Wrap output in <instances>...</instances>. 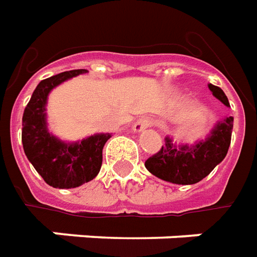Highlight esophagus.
<instances>
[{"instance_id": "1", "label": "esophagus", "mask_w": 257, "mask_h": 257, "mask_svg": "<svg viewBox=\"0 0 257 257\" xmlns=\"http://www.w3.org/2000/svg\"><path fill=\"white\" fill-rule=\"evenodd\" d=\"M149 125H151V120L147 119V117H141V119H138L134 124H133V132L134 133H141L145 128H148Z\"/></svg>"}]
</instances>
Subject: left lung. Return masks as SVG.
I'll return each mask as SVG.
<instances>
[{"label":"left lung","instance_id":"obj_1","mask_svg":"<svg viewBox=\"0 0 257 257\" xmlns=\"http://www.w3.org/2000/svg\"><path fill=\"white\" fill-rule=\"evenodd\" d=\"M209 90L220 102L230 106L224 91L217 85L209 84ZM234 117H225L214 125L205 140L192 145H177L172 138H165V145L158 154L145 162V167L161 180L173 184L190 185L199 183L225 158L231 143Z\"/></svg>","mask_w":257,"mask_h":257}]
</instances>
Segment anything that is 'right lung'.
Wrapping results in <instances>:
<instances>
[{"label": "right lung", "mask_w": 257, "mask_h": 257, "mask_svg": "<svg viewBox=\"0 0 257 257\" xmlns=\"http://www.w3.org/2000/svg\"><path fill=\"white\" fill-rule=\"evenodd\" d=\"M87 73L85 69L69 70L40 81L22 119V144L44 181L54 188H76L88 183L101 170L102 149L110 134H94L77 143H65L47 127L48 94L63 81Z\"/></svg>", "instance_id": "obj_1"}]
</instances>
